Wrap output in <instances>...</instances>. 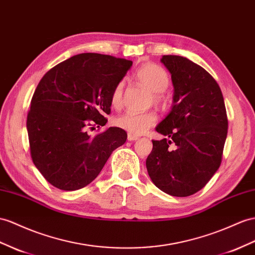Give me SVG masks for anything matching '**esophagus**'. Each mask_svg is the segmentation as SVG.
I'll return each instance as SVG.
<instances>
[{
  "label": "esophagus",
  "instance_id": "esophagus-1",
  "mask_svg": "<svg viewBox=\"0 0 255 255\" xmlns=\"http://www.w3.org/2000/svg\"><path fill=\"white\" fill-rule=\"evenodd\" d=\"M138 139H139L138 135L132 134V133H128V140L129 141H135V140H138Z\"/></svg>",
  "mask_w": 255,
  "mask_h": 255
}]
</instances>
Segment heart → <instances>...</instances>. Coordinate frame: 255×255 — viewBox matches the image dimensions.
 <instances>
[{"label": "heart", "mask_w": 255, "mask_h": 255, "mask_svg": "<svg viewBox=\"0 0 255 255\" xmlns=\"http://www.w3.org/2000/svg\"><path fill=\"white\" fill-rule=\"evenodd\" d=\"M135 81L143 87L152 93V99L155 103L165 104L168 102L169 97L165 94V89L169 85V75L167 71L155 63H145L135 71ZM124 82L116 84L112 95H111V104L115 109H120L123 103ZM157 115L155 112H125L115 117L114 124L116 127L126 130L132 134H143L157 123Z\"/></svg>", "instance_id": "b5f03b06"}]
</instances>
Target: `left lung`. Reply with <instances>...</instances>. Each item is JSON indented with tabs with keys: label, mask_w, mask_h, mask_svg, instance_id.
<instances>
[{
	"label": "left lung",
	"mask_w": 255,
	"mask_h": 255,
	"mask_svg": "<svg viewBox=\"0 0 255 255\" xmlns=\"http://www.w3.org/2000/svg\"><path fill=\"white\" fill-rule=\"evenodd\" d=\"M171 73L173 106L156 127L169 139L153 140L146 169L160 191L186 197L200 191L217 172L227 135L224 98L217 81L187 58L162 56Z\"/></svg>",
	"instance_id": "left-lung-1"
}]
</instances>
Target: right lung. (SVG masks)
<instances>
[{
  "label": "right lung",
  "mask_w": 255,
  "mask_h": 255,
  "mask_svg": "<svg viewBox=\"0 0 255 255\" xmlns=\"http://www.w3.org/2000/svg\"><path fill=\"white\" fill-rule=\"evenodd\" d=\"M131 65L123 58L86 53L55 65L42 77L32 97L27 129L31 158L48 183L62 191L85 187L126 142L127 132L119 127L95 136L86 129L106 125L112 91Z\"/></svg>",
  "instance_id": "obj_1"
}]
</instances>
